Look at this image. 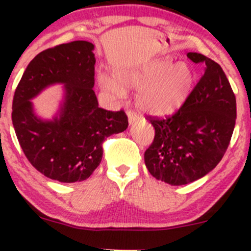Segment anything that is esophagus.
<instances>
[{"instance_id": "1", "label": "esophagus", "mask_w": 251, "mask_h": 251, "mask_svg": "<svg viewBox=\"0 0 251 251\" xmlns=\"http://www.w3.org/2000/svg\"><path fill=\"white\" fill-rule=\"evenodd\" d=\"M127 118H128V123H130V125H131V124L136 123L140 116H138V114L136 113V111L130 109V110H127Z\"/></svg>"}]
</instances>
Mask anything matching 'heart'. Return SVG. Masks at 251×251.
Here are the masks:
<instances>
[{
  "instance_id": "1",
  "label": "heart",
  "mask_w": 251,
  "mask_h": 251,
  "mask_svg": "<svg viewBox=\"0 0 251 251\" xmlns=\"http://www.w3.org/2000/svg\"><path fill=\"white\" fill-rule=\"evenodd\" d=\"M114 77L100 74V87L116 98L126 95L124 88H141L137 104L142 110L168 114L178 109L191 95L194 73L187 63L174 64L170 58L156 59L132 70H125Z\"/></svg>"
}]
</instances>
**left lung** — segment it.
Segmentation results:
<instances>
[{"instance_id":"obj_1","label":"left lung","mask_w":251,"mask_h":251,"mask_svg":"<svg viewBox=\"0 0 251 251\" xmlns=\"http://www.w3.org/2000/svg\"><path fill=\"white\" fill-rule=\"evenodd\" d=\"M187 57L203 64V76L174 115L148 116L155 136L144 163L151 176L171 186L191 183L216 168L237 118L235 96L222 68L201 53Z\"/></svg>"}]
</instances>
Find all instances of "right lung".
<instances>
[{
    "mask_svg": "<svg viewBox=\"0 0 251 251\" xmlns=\"http://www.w3.org/2000/svg\"><path fill=\"white\" fill-rule=\"evenodd\" d=\"M95 46L73 41L42 50L25 69L14 92L12 121L32 166L50 179L85 181L100 164L102 143L127 128L125 111L98 107ZM54 83L65 85V100L53 121L33 113L30 99Z\"/></svg>",
    "mask_w": 251,
    "mask_h": 251,
    "instance_id": "add662e5",
    "label": "right lung"
}]
</instances>
